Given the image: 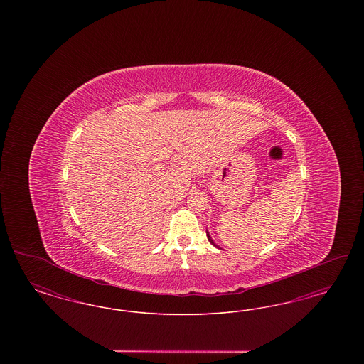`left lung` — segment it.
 Segmentation results:
<instances>
[{
	"label": "left lung",
	"mask_w": 364,
	"mask_h": 364,
	"mask_svg": "<svg viewBox=\"0 0 364 364\" xmlns=\"http://www.w3.org/2000/svg\"><path fill=\"white\" fill-rule=\"evenodd\" d=\"M206 233H208V242H211V244H213V245H215V244H214V242H213V239H211V237H210V235H208V232H206Z\"/></svg>",
	"instance_id": "obj_1"
}]
</instances>
